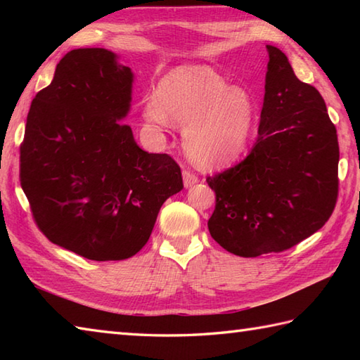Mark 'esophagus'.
<instances>
[{
    "label": "esophagus",
    "mask_w": 360,
    "mask_h": 360,
    "mask_svg": "<svg viewBox=\"0 0 360 360\" xmlns=\"http://www.w3.org/2000/svg\"><path fill=\"white\" fill-rule=\"evenodd\" d=\"M182 178H184V186L186 187H192V186L196 184L198 181H200V178H198V176L193 172H190V170L182 172Z\"/></svg>",
    "instance_id": "34e87169"
}]
</instances>
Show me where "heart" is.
Returning a JSON list of instances; mask_svg holds the SVG:
<instances>
[{
  "instance_id": "1",
  "label": "heart",
  "mask_w": 360,
  "mask_h": 360,
  "mask_svg": "<svg viewBox=\"0 0 360 360\" xmlns=\"http://www.w3.org/2000/svg\"><path fill=\"white\" fill-rule=\"evenodd\" d=\"M147 124L186 125L184 145L198 165L232 162L246 147L254 124V103L243 89L231 88L209 66H178L159 80L156 96L145 97Z\"/></svg>"
}]
</instances>
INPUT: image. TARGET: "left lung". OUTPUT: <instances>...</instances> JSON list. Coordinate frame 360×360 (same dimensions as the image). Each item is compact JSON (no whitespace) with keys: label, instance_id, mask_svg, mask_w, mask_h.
<instances>
[{"label":"left lung","instance_id":"1","mask_svg":"<svg viewBox=\"0 0 360 360\" xmlns=\"http://www.w3.org/2000/svg\"><path fill=\"white\" fill-rule=\"evenodd\" d=\"M269 53L258 137L240 164L207 178L217 204L209 232L240 257L283 252L330 219L339 193L338 131L319 91Z\"/></svg>","mask_w":360,"mask_h":360}]
</instances>
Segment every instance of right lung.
<instances>
[{"instance_id":"right-lung-1","label":"right lung","mask_w":360,"mask_h":360,"mask_svg":"<svg viewBox=\"0 0 360 360\" xmlns=\"http://www.w3.org/2000/svg\"><path fill=\"white\" fill-rule=\"evenodd\" d=\"M131 88L133 72L114 52H68L30 103L20 147V182L38 229L96 262L136 255L162 204L184 188L173 158L143 151L122 122Z\"/></svg>"}]
</instances>
